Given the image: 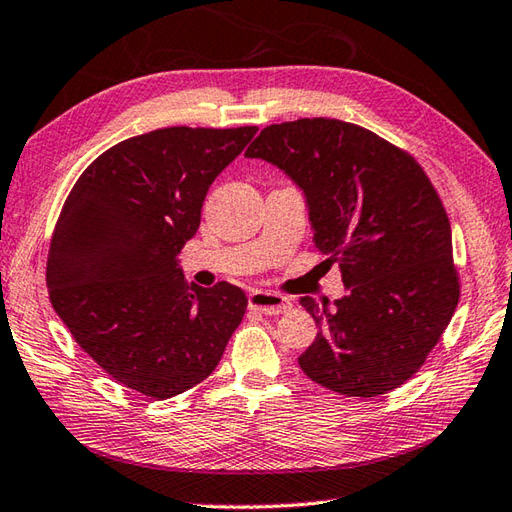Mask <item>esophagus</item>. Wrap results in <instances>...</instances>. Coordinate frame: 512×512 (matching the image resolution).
I'll return each mask as SVG.
<instances>
[{"mask_svg": "<svg viewBox=\"0 0 512 512\" xmlns=\"http://www.w3.org/2000/svg\"><path fill=\"white\" fill-rule=\"evenodd\" d=\"M249 307L256 311H263L267 316H278V314H285V311L291 307V302L285 296L276 294V291L256 289L249 294Z\"/></svg>", "mask_w": 512, "mask_h": 512, "instance_id": "esophagus-1", "label": "esophagus"}]
</instances>
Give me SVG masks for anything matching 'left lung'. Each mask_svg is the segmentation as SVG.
Wrapping results in <instances>:
<instances>
[{
    "mask_svg": "<svg viewBox=\"0 0 512 512\" xmlns=\"http://www.w3.org/2000/svg\"><path fill=\"white\" fill-rule=\"evenodd\" d=\"M305 194L314 243L347 296H302L320 329L298 358L320 387L378 398L422 367L460 300L444 205L411 154L340 119L274 123L245 152Z\"/></svg>",
    "mask_w": 512,
    "mask_h": 512,
    "instance_id": "1",
    "label": "left lung"
}]
</instances>
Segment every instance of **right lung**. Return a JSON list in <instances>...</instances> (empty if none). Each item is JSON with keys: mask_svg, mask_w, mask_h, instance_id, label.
I'll list each match as a JSON object with an SVG mask.
<instances>
[{"mask_svg": "<svg viewBox=\"0 0 512 512\" xmlns=\"http://www.w3.org/2000/svg\"><path fill=\"white\" fill-rule=\"evenodd\" d=\"M258 132L163 128L88 165L50 241V302L72 338L128 389L168 400L210 375L241 325V287L187 285L183 245L207 190Z\"/></svg>", "mask_w": 512, "mask_h": 512, "instance_id": "right-lung-1", "label": "right lung"}]
</instances>
